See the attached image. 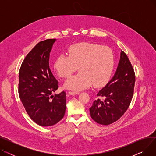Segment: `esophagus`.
<instances>
[{
	"instance_id": "34e87169",
	"label": "esophagus",
	"mask_w": 156,
	"mask_h": 156,
	"mask_svg": "<svg viewBox=\"0 0 156 156\" xmlns=\"http://www.w3.org/2000/svg\"><path fill=\"white\" fill-rule=\"evenodd\" d=\"M68 94H69V95H78V94H79L80 93H79V92H76L69 91V92H68Z\"/></svg>"
}]
</instances>
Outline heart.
<instances>
[{"mask_svg": "<svg viewBox=\"0 0 156 156\" xmlns=\"http://www.w3.org/2000/svg\"><path fill=\"white\" fill-rule=\"evenodd\" d=\"M69 56L60 54L54 67L61 78H69L78 69L80 71L64 84L66 88L79 91L90 87H102L110 81L116 64L115 55L108 46L80 42L69 47Z\"/></svg>", "mask_w": 156, "mask_h": 156, "instance_id": "1", "label": "heart"}]
</instances>
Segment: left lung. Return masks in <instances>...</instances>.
<instances>
[{"mask_svg":"<svg viewBox=\"0 0 156 156\" xmlns=\"http://www.w3.org/2000/svg\"><path fill=\"white\" fill-rule=\"evenodd\" d=\"M135 75L127 55L121 52L120 60L112 78L97 94L90 112L97 123L109 125L118 120L129 108L133 98Z\"/></svg>","mask_w":156,"mask_h":156,"instance_id":"8db88e82","label":"left lung"}]
</instances>
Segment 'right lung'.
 <instances>
[{
	"mask_svg": "<svg viewBox=\"0 0 156 156\" xmlns=\"http://www.w3.org/2000/svg\"><path fill=\"white\" fill-rule=\"evenodd\" d=\"M55 40L47 39L38 43L24 58L19 72L21 101L30 118L42 126L57 123L66 111V92L52 95L59 87L48 63Z\"/></svg>",
	"mask_w": 156,
	"mask_h": 156,
	"instance_id": "1",
	"label": "right lung"
}]
</instances>
